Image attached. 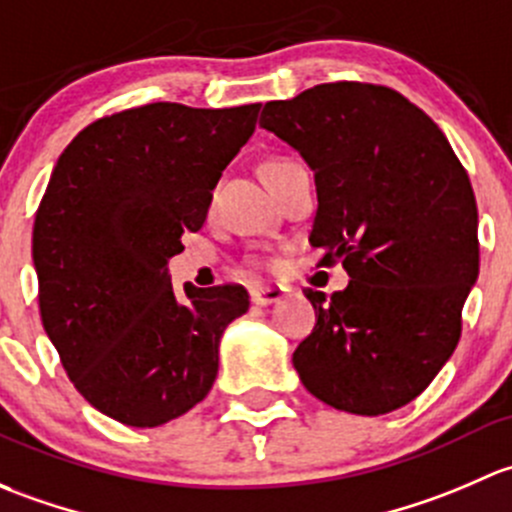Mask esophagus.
<instances>
[{
    "label": "esophagus",
    "instance_id": "1",
    "mask_svg": "<svg viewBox=\"0 0 512 512\" xmlns=\"http://www.w3.org/2000/svg\"><path fill=\"white\" fill-rule=\"evenodd\" d=\"M283 298V288H276V286H266V288H254L251 291V303L254 305H273L278 303V300Z\"/></svg>",
    "mask_w": 512,
    "mask_h": 512
}]
</instances>
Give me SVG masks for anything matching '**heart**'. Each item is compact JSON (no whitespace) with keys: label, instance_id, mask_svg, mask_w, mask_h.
Returning a JSON list of instances; mask_svg holds the SVG:
<instances>
[{"label":"heart","instance_id":"obj_1","mask_svg":"<svg viewBox=\"0 0 512 512\" xmlns=\"http://www.w3.org/2000/svg\"><path fill=\"white\" fill-rule=\"evenodd\" d=\"M286 162L288 160H268L266 162V165H263V175H266V172H271V170H276V167H283V165H286Z\"/></svg>","mask_w":512,"mask_h":512}]
</instances>
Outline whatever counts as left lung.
<instances>
[{
  "instance_id": "1",
  "label": "left lung",
  "mask_w": 512,
  "mask_h": 512,
  "mask_svg": "<svg viewBox=\"0 0 512 512\" xmlns=\"http://www.w3.org/2000/svg\"><path fill=\"white\" fill-rule=\"evenodd\" d=\"M261 128L315 175L310 244L342 261L350 286L308 288L315 328L293 352L313 397L379 416L419 397L453 355L478 278L471 179L439 125L402 93L320 83L263 105Z\"/></svg>"
}]
</instances>
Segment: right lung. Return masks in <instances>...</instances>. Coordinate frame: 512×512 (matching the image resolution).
Masks as SVG:
<instances>
[{"instance_id":"right-lung-1","label":"right lung","mask_w":512,"mask_h":512,"mask_svg":"<svg viewBox=\"0 0 512 512\" xmlns=\"http://www.w3.org/2000/svg\"><path fill=\"white\" fill-rule=\"evenodd\" d=\"M261 103H147L105 115L61 152L34 221L39 310L73 387L125 426L202 402L244 286L175 293L167 261L199 231L212 189L254 135Z\"/></svg>"}]
</instances>
